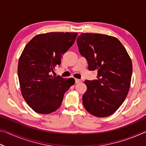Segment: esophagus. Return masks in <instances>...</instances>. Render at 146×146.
<instances>
[{"label": "esophagus", "instance_id": "1", "mask_svg": "<svg viewBox=\"0 0 146 146\" xmlns=\"http://www.w3.org/2000/svg\"><path fill=\"white\" fill-rule=\"evenodd\" d=\"M80 82H81V80H80V79H77V78H76L75 79V83H80Z\"/></svg>", "mask_w": 146, "mask_h": 146}]
</instances>
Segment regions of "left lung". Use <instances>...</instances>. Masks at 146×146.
<instances>
[{"instance_id":"obj_1","label":"left lung","mask_w":146,"mask_h":146,"mask_svg":"<svg viewBox=\"0 0 146 146\" xmlns=\"http://www.w3.org/2000/svg\"><path fill=\"white\" fill-rule=\"evenodd\" d=\"M79 53L89 70H97V80H86L82 102L95 117H106L117 111L130 88L133 66L126 49L117 38L97 33H82L76 39Z\"/></svg>"}]
</instances>
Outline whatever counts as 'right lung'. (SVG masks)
<instances>
[{"label": "right lung", "instance_id": "right-lung-1", "mask_svg": "<svg viewBox=\"0 0 146 146\" xmlns=\"http://www.w3.org/2000/svg\"><path fill=\"white\" fill-rule=\"evenodd\" d=\"M76 33L40 34L24 48L18 64V76L24 100L35 111L49 114L60 108L64 95L75 84L51 74L60 66L61 57L75 42Z\"/></svg>", "mask_w": 146, "mask_h": 146}]
</instances>
